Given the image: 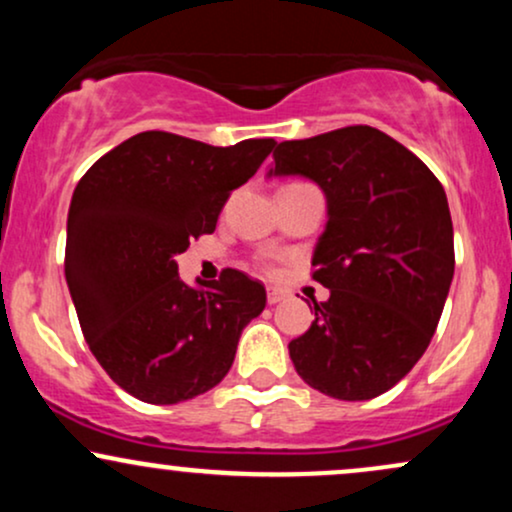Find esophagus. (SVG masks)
<instances>
[{
	"label": "esophagus",
	"instance_id": "esophagus-1",
	"mask_svg": "<svg viewBox=\"0 0 512 512\" xmlns=\"http://www.w3.org/2000/svg\"><path fill=\"white\" fill-rule=\"evenodd\" d=\"M286 298V291H281V289H276V286H269L267 289V303L269 305H274V303H281Z\"/></svg>",
	"mask_w": 512,
	"mask_h": 512
}]
</instances>
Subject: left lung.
<instances>
[{"instance_id": "obj_1", "label": "left lung", "mask_w": 512, "mask_h": 512, "mask_svg": "<svg viewBox=\"0 0 512 512\" xmlns=\"http://www.w3.org/2000/svg\"><path fill=\"white\" fill-rule=\"evenodd\" d=\"M272 175H303L327 197L313 279L330 298L313 301V325L289 344L293 366L334 399L383 395L424 356L455 274L443 185L368 125L281 142Z\"/></svg>"}]
</instances>
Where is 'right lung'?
Masks as SVG:
<instances>
[{
	"mask_svg": "<svg viewBox=\"0 0 512 512\" xmlns=\"http://www.w3.org/2000/svg\"><path fill=\"white\" fill-rule=\"evenodd\" d=\"M274 144L209 146L154 129L98 158L76 185L64 276L88 349L132 397L178 404L231 370L267 291L238 269L187 286L175 257L214 233L226 199Z\"/></svg>",
	"mask_w": 512,
	"mask_h": 512,
	"instance_id": "right-lung-1",
	"label": "right lung"
}]
</instances>
